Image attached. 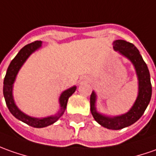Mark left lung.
<instances>
[{"label": "left lung", "mask_w": 156, "mask_h": 156, "mask_svg": "<svg viewBox=\"0 0 156 156\" xmlns=\"http://www.w3.org/2000/svg\"><path fill=\"white\" fill-rule=\"evenodd\" d=\"M113 48L119 51L134 65L138 79V95L133 106L128 112L119 116L108 117L99 113L95 107L96 94L93 91L90 96V110L96 122L109 129H121L136 123L143 116L152 95V86L150 81L148 66L144 61L140 52L133 44L125 40H115Z\"/></svg>", "instance_id": "left-lung-1"}]
</instances>
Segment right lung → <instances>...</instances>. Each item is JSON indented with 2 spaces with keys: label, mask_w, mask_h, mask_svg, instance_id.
<instances>
[{
  "label": "right lung",
  "mask_w": 156,
  "mask_h": 156,
  "mask_svg": "<svg viewBox=\"0 0 156 156\" xmlns=\"http://www.w3.org/2000/svg\"><path fill=\"white\" fill-rule=\"evenodd\" d=\"M41 41H35L23 47L21 50L19 51V53L16 55V56L10 62V64L7 68V74H6L5 78H4V81H3V95L5 98V101H6L7 108L10 111V112L17 119L20 120L22 122H24V123H26L27 124L32 126L34 128L46 127V126L54 124L55 122L59 119L65 112L69 98L76 90V87L74 86V87H72L70 88L63 91L61 95H60V98H59L60 111L55 116L42 118V119H37V118H32V117L25 114L24 112H22L18 108L16 104L14 103L13 97H12L13 83L15 81L18 72L20 69L22 65L24 64V62L27 61V59L30 56L32 53H33L34 51L41 47Z\"/></svg>",
  "instance_id": "add662e5"
}]
</instances>
